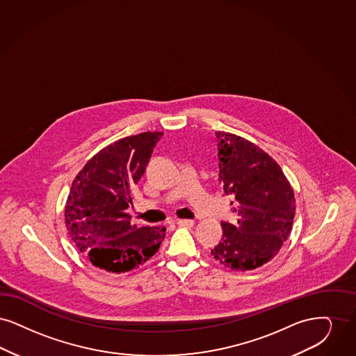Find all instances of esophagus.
<instances>
[{"label":"esophagus","mask_w":356,"mask_h":356,"mask_svg":"<svg viewBox=\"0 0 356 356\" xmlns=\"http://www.w3.org/2000/svg\"><path fill=\"white\" fill-rule=\"evenodd\" d=\"M177 222V225H179V226H186V227H193L194 226V220H191V219H177L175 220Z\"/></svg>","instance_id":"34e87169"}]
</instances>
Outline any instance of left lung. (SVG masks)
I'll list each match as a JSON object with an SVG mask.
<instances>
[{"label":"left lung","instance_id":"obj_1","mask_svg":"<svg viewBox=\"0 0 356 356\" xmlns=\"http://www.w3.org/2000/svg\"><path fill=\"white\" fill-rule=\"evenodd\" d=\"M219 182L235 201L238 225L222 223V241L211 250L235 271L270 262L293 230L294 190L277 161L259 146L227 131H216Z\"/></svg>","mask_w":356,"mask_h":356}]
</instances>
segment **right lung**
Returning a JSON list of instances; mask_svg holds the SVG:
<instances>
[{"label": "right lung", "mask_w": 356, "mask_h": 356, "mask_svg": "<svg viewBox=\"0 0 356 356\" xmlns=\"http://www.w3.org/2000/svg\"><path fill=\"white\" fill-rule=\"evenodd\" d=\"M159 131L115 140L79 170L65 204V226L74 246L95 267L113 274L147 262L166 236L163 226L137 227L127 207Z\"/></svg>", "instance_id": "add662e5"}]
</instances>
